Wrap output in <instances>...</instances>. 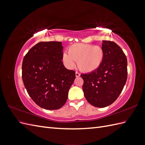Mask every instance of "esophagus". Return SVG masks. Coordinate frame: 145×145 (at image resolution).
I'll return each instance as SVG.
<instances>
[{"mask_svg":"<svg viewBox=\"0 0 145 145\" xmlns=\"http://www.w3.org/2000/svg\"><path fill=\"white\" fill-rule=\"evenodd\" d=\"M80 74L79 72H76V77H80Z\"/></svg>","mask_w":145,"mask_h":145,"instance_id":"obj_1","label":"esophagus"}]
</instances>
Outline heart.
Masks as SVG:
<instances>
[{
	"mask_svg": "<svg viewBox=\"0 0 145 145\" xmlns=\"http://www.w3.org/2000/svg\"><path fill=\"white\" fill-rule=\"evenodd\" d=\"M105 52L102 47L93 44L75 43L64 52L62 60L66 67L72 69L77 61L78 67L86 72L95 71L103 63Z\"/></svg>",
	"mask_w": 145,
	"mask_h": 145,
	"instance_id": "heart-1",
	"label": "heart"
}]
</instances>
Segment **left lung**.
<instances>
[{
    "instance_id": "8db88e82",
    "label": "left lung",
    "mask_w": 145,
    "mask_h": 145,
    "mask_svg": "<svg viewBox=\"0 0 145 145\" xmlns=\"http://www.w3.org/2000/svg\"><path fill=\"white\" fill-rule=\"evenodd\" d=\"M102 42L105 52L103 63L95 71L81 74L85 97L97 108L108 106L115 102L128 76L127 59L121 48L114 42Z\"/></svg>"
}]
</instances>
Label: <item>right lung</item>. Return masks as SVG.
<instances>
[{
	"instance_id": "add662e5",
	"label": "right lung",
	"mask_w": 145,
	"mask_h": 145,
	"mask_svg": "<svg viewBox=\"0 0 145 145\" xmlns=\"http://www.w3.org/2000/svg\"><path fill=\"white\" fill-rule=\"evenodd\" d=\"M60 42H41L28 51L22 62V80L29 95L40 107L62 108L76 78V72L65 67Z\"/></svg>"
}]
</instances>
